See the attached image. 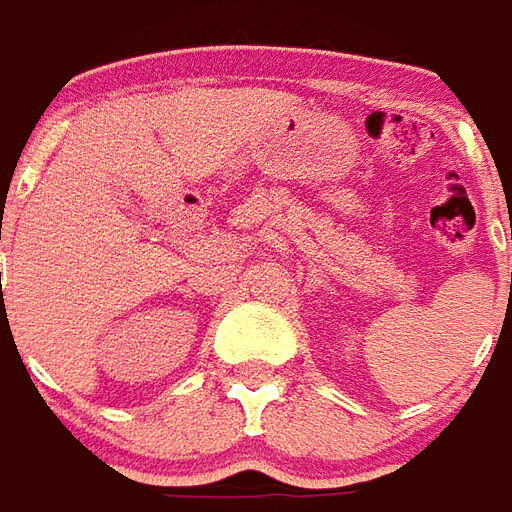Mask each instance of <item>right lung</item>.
I'll use <instances>...</instances> for the list:
<instances>
[{
	"label": "right lung",
	"mask_w": 512,
	"mask_h": 512,
	"mask_svg": "<svg viewBox=\"0 0 512 512\" xmlns=\"http://www.w3.org/2000/svg\"><path fill=\"white\" fill-rule=\"evenodd\" d=\"M2 303H5V300H2Z\"/></svg>",
	"instance_id": "obj_1"
}]
</instances>
